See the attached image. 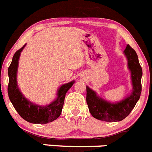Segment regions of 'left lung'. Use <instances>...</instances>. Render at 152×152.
<instances>
[{
    "mask_svg": "<svg viewBox=\"0 0 152 152\" xmlns=\"http://www.w3.org/2000/svg\"><path fill=\"white\" fill-rule=\"evenodd\" d=\"M124 54L128 59V67L132 73L133 91L130 96L118 103L112 104L99 98L94 91L87 87L86 101L91 115L104 121H120L128 116L139 100L141 93L142 68L138 61L135 50L127 45Z\"/></svg>",
    "mask_w": 152,
    "mask_h": 152,
    "instance_id": "1",
    "label": "left lung"
}]
</instances>
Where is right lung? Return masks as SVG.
I'll return each instance as SVG.
<instances>
[{
	"label": "right lung",
	"instance_id": "obj_1",
	"mask_svg": "<svg viewBox=\"0 0 152 152\" xmlns=\"http://www.w3.org/2000/svg\"><path fill=\"white\" fill-rule=\"evenodd\" d=\"M26 45L18 50L13 56L12 61L8 67L9 82L7 93L9 99L22 118L32 124H47L56 120L61 115L64 102L65 94L75 81H71L61 87L58 91V98L51 104L46 106L34 104L24 98L17 85V71L20 52Z\"/></svg>",
	"mask_w": 152,
	"mask_h": 152
}]
</instances>
